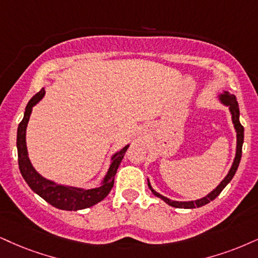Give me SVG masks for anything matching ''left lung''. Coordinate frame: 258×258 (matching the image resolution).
Returning a JSON list of instances; mask_svg holds the SVG:
<instances>
[{
  "label": "left lung",
  "instance_id": "8db88e82",
  "mask_svg": "<svg viewBox=\"0 0 258 258\" xmlns=\"http://www.w3.org/2000/svg\"><path fill=\"white\" fill-rule=\"evenodd\" d=\"M220 100L224 103L225 105H227L228 107H230V111L232 113V120H233V124H234V128H236V132H237V152H236V158H234V161L233 164H232V167L230 170V172L226 177H225V179L222 180V182L219 184L217 186V189H214L211 194H208L206 197H203V199H200V200H196V201H189V202H178V201H172V200L167 199V197H165L163 195H160V194H158L157 191H154L153 189H152L151 184L148 183V186L149 189L152 190V192L154 194L155 196L159 197V199H161L163 201H165L167 203V205L172 206V207H176V208H196V207H202L207 205V203H209L211 201H213L214 199H217V197L220 195V192L222 190L225 189V186L227 185L228 183L231 182V179L233 178L234 173H236L238 166H239V163H240V158H241V148H243V142H244V126L241 125L240 122H239V106H238V101H237V98L234 97L233 94H230L228 92H225L224 94L220 95Z\"/></svg>",
  "mask_w": 258,
  "mask_h": 258
}]
</instances>
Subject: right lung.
<instances>
[{
  "label": "right lung",
  "instance_id": "obj_1",
  "mask_svg": "<svg viewBox=\"0 0 258 258\" xmlns=\"http://www.w3.org/2000/svg\"><path fill=\"white\" fill-rule=\"evenodd\" d=\"M45 91L40 90L37 94H34L28 101L26 110H25L24 118L19 124L18 128V136H17V147H18V161L20 172L26 180L28 186L33 190L34 192L38 194L41 199H44L47 203L56 207L63 211H79V209H85L88 207H92L104 200L105 197L109 195V192L112 189L114 183V174L117 172L120 161L125 154L126 149L129 146H125L122 151L116 153L112 157V163L110 165L107 174L105 176L103 184L99 187L95 189H79V187L64 186L59 185L47 180L44 177H41L39 173L34 170L32 166L30 159L27 155V147H26V126L30 119L32 107L44 97Z\"/></svg>",
  "mask_w": 258,
  "mask_h": 258
}]
</instances>
